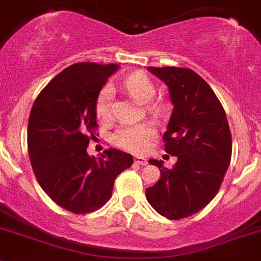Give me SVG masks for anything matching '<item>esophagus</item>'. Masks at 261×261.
<instances>
[{"label": "esophagus", "instance_id": "obj_1", "mask_svg": "<svg viewBox=\"0 0 261 261\" xmlns=\"http://www.w3.org/2000/svg\"><path fill=\"white\" fill-rule=\"evenodd\" d=\"M135 163L138 164V165H147V159L143 158V156H136L135 158Z\"/></svg>", "mask_w": 261, "mask_h": 261}]
</instances>
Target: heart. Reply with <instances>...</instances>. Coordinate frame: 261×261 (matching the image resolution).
<instances>
[{"label": "heart", "mask_w": 261, "mask_h": 261, "mask_svg": "<svg viewBox=\"0 0 261 261\" xmlns=\"http://www.w3.org/2000/svg\"><path fill=\"white\" fill-rule=\"evenodd\" d=\"M124 88L133 98L142 103H148L155 97V86L145 73L136 71L129 74L123 81ZM113 108V88L105 86L98 93L96 100V114L100 120H109L111 118ZM156 136V130L151 124H123L113 135V142L118 147L130 152H145L150 147Z\"/></svg>", "instance_id": "obj_1"}]
</instances>
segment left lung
<instances>
[{
  "label": "left lung",
  "instance_id": "obj_1",
  "mask_svg": "<svg viewBox=\"0 0 261 261\" xmlns=\"http://www.w3.org/2000/svg\"><path fill=\"white\" fill-rule=\"evenodd\" d=\"M169 88L173 113L163 140L177 156L173 169L148 160L161 178L146 188L148 203L160 215L178 220L206 206L222 186L232 156V136L225 111L214 91L187 68H147Z\"/></svg>",
  "mask_w": 261,
  "mask_h": 261
}]
</instances>
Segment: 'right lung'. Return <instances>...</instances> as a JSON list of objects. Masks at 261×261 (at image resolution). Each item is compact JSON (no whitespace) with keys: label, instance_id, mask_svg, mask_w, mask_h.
<instances>
[{"label":"right lung","instance_id":"obj_1","mask_svg":"<svg viewBox=\"0 0 261 261\" xmlns=\"http://www.w3.org/2000/svg\"><path fill=\"white\" fill-rule=\"evenodd\" d=\"M115 64L78 63L64 69L41 91L29 115L28 152L42 190L74 214L102 207L114 182L133 164L115 148L98 159L87 153L97 129L96 100Z\"/></svg>","mask_w":261,"mask_h":261}]
</instances>
